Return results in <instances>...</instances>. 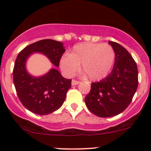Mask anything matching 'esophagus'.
Returning <instances> with one entry per match:
<instances>
[{"label": "esophagus", "mask_w": 151, "mask_h": 151, "mask_svg": "<svg viewBox=\"0 0 151 151\" xmlns=\"http://www.w3.org/2000/svg\"><path fill=\"white\" fill-rule=\"evenodd\" d=\"M78 84H79V81H77V80L75 79L72 80V85H78Z\"/></svg>", "instance_id": "1"}]
</instances>
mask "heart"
Masks as SVG:
<instances>
[{"mask_svg":"<svg viewBox=\"0 0 151 151\" xmlns=\"http://www.w3.org/2000/svg\"><path fill=\"white\" fill-rule=\"evenodd\" d=\"M116 53L111 45L103 43H83L75 45L68 55L60 61L66 76L71 77L79 69L88 79L97 81L105 78L115 62Z\"/></svg>","mask_w":151,"mask_h":151,"instance_id":"b5f03b06","label":"heart"}]
</instances>
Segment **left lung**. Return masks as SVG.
<instances>
[{"label": "left lung", "instance_id": "1", "mask_svg": "<svg viewBox=\"0 0 151 151\" xmlns=\"http://www.w3.org/2000/svg\"><path fill=\"white\" fill-rule=\"evenodd\" d=\"M116 53L113 70L101 82L91 83L85 98L88 110L99 117H111L123 112L130 104L138 85L137 64L122 45L109 41Z\"/></svg>", "mask_w": 151, "mask_h": 151}]
</instances>
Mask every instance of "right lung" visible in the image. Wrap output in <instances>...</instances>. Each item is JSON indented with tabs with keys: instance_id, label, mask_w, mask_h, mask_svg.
I'll return each instance as SVG.
<instances>
[{
	"instance_id": "add662e5",
	"label": "right lung",
	"mask_w": 151,
	"mask_h": 151,
	"mask_svg": "<svg viewBox=\"0 0 151 151\" xmlns=\"http://www.w3.org/2000/svg\"><path fill=\"white\" fill-rule=\"evenodd\" d=\"M62 42L52 39L36 41L22 49L13 67V83L22 104L38 115H47L63 105L66 92L71 88L72 79L63 78L58 70L51 69L41 77H33L27 73L26 61L34 52L45 54L54 66H59L65 52Z\"/></svg>"
}]
</instances>
